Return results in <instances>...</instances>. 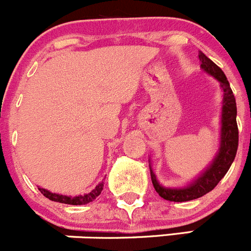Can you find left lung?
<instances>
[{
    "instance_id": "8db88e82",
    "label": "left lung",
    "mask_w": 251,
    "mask_h": 251,
    "mask_svg": "<svg viewBox=\"0 0 251 251\" xmlns=\"http://www.w3.org/2000/svg\"><path fill=\"white\" fill-rule=\"evenodd\" d=\"M199 59L201 61L202 70L206 71L211 76L219 81L223 91V107H222V127H221V145L219 150L208 168L201 174V176L193 180L190 185L180 188H168L160 185L156 176L150 168L152 185L155 191L166 201L171 202H186L202 197L209 191L213 190L219 181L224 177L234 161L238 150V140L239 132L237 124V103L235 97L231 91L230 85L226 80V75L219 66H217L203 52L200 51Z\"/></svg>"
}]
</instances>
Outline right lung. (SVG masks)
<instances>
[{
  "label": "right lung",
  "mask_w": 251,
  "mask_h": 251,
  "mask_svg": "<svg viewBox=\"0 0 251 251\" xmlns=\"http://www.w3.org/2000/svg\"><path fill=\"white\" fill-rule=\"evenodd\" d=\"M103 181L101 183L96 186L94 190L91 191L90 193H85V195H80V196H64V195H58V193H52L50 191L45 190V188H40L38 187V190L43 193V195L49 199L50 201L54 202H60V203H65V204H74V206H77V204H86L92 202L94 200H96V197H99L101 195L102 190H103Z\"/></svg>",
  "instance_id": "1"
}]
</instances>
